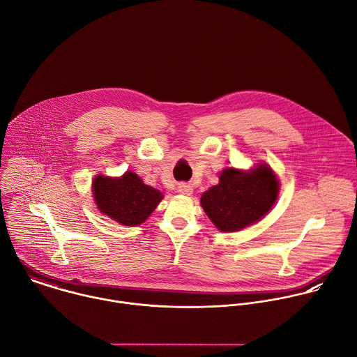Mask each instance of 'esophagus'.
<instances>
[{"mask_svg": "<svg viewBox=\"0 0 357 357\" xmlns=\"http://www.w3.org/2000/svg\"><path fill=\"white\" fill-rule=\"evenodd\" d=\"M178 192H179V193H182V195L190 196V195H192V192H193V189H192V186H190V185H188V183H179V186H178Z\"/></svg>", "mask_w": 357, "mask_h": 357, "instance_id": "esophagus-1", "label": "esophagus"}]
</instances>
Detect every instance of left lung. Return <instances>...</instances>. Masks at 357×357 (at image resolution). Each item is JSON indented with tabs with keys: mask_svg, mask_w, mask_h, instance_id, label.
Segmentation results:
<instances>
[{
	"mask_svg": "<svg viewBox=\"0 0 357 357\" xmlns=\"http://www.w3.org/2000/svg\"><path fill=\"white\" fill-rule=\"evenodd\" d=\"M280 183L268 165L250 172L227 168L220 183L202 196V207L222 232L239 231L261 220L278 196Z\"/></svg>",
	"mask_w": 357,
	"mask_h": 357,
	"instance_id": "1",
	"label": "left lung"
}]
</instances>
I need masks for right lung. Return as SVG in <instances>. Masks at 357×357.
I'll use <instances>...</instances> for the list:
<instances>
[{
	"mask_svg": "<svg viewBox=\"0 0 357 357\" xmlns=\"http://www.w3.org/2000/svg\"><path fill=\"white\" fill-rule=\"evenodd\" d=\"M93 195L102 214L126 227L144 222L162 199L158 190L144 185L135 172H125L119 179L96 176Z\"/></svg>",
	"mask_w": 357,
	"mask_h": 357,
	"instance_id": "1",
	"label": "right lung"
}]
</instances>
